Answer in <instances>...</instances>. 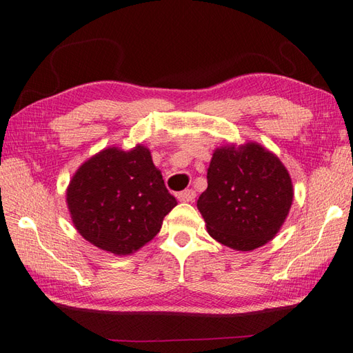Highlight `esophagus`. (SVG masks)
I'll return each instance as SVG.
<instances>
[{"label": "esophagus", "instance_id": "esophagus-1", "mask_svg": "<svg viewBox=\"0 0 353 353\" xmlns=\"http://www.w3.org/2000/svg\"><path fill=\"white\" fill-rule=\"evenodd\" d=\"M194 198H196V192L192 189H187L181 193H178V199L181 202H192Z\"/></svg>", "mask_w": 353, "mask_h": 353}]
</instances>
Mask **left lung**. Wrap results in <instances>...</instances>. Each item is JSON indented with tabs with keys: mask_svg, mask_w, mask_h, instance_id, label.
<instances>
[{
	"mask_svg": "<svg viewBox=\"0 0 353 353\" xmlns=\"http://www.w3.org/2000/svg\"><path fill=\"white\" fill-rule=\"evenodd\" d=\"M208 187L198 199L207 231L236 250H254L279 232L293 203V183L278 157L256 142L214 150Z\"/></svg>",
	"mask_w": 353,
	"mask_h": 353,
	"instance_id": "8db88e82",
	"label": "left lung"
}]
</instances>
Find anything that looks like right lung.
Wrapping results in <instances>:
<instances>
[{
    "instance_id": "add662e5",
    "label": "right lung",
    "mask_w": 353,
    "mask_h": 353,
    "mask_svg": "<svg viewBox=\"0 0 353 353\" xmlns=\"http://www.w3.org/2000/svg\"><path fill=\"white\" fill-rule=\"evenodd\" d=\"M70 219L81 237L117 256L134 254L160 232L176 205L151 151L104 148L77 169L66 189Z\"/></svg>"
}]
</instances>
